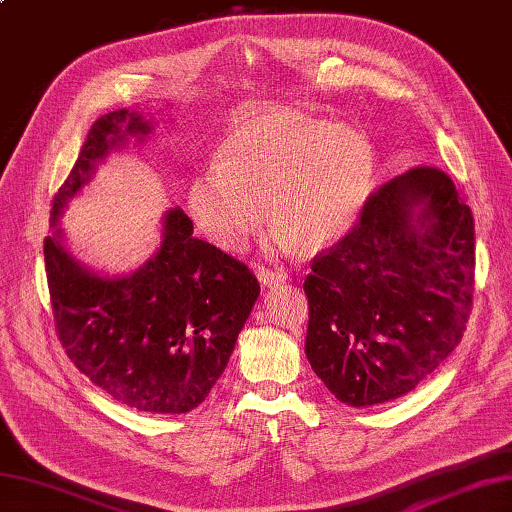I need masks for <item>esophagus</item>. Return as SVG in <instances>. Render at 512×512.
<instances>
[{"instance_id": "obj_1", "label": "esophagus", "mask_w": 512, "mask_h": 512, "mask_svg": "<svg viewBox=\"0 0 512 512\" xmlns=\"http://www.w3.org/2000/svg\"><path fill=\"white\" fill-rule=\"evenodd\" d=\"M257 277H259V281H262L264 286H279V284H284V281L288 279V273H286L284 268H277V270H273V268H259Z\"/></svg>"}]
</instances>
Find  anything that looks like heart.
I'll use <instances>...</instances> for the list:
<instances>
[{"mask_svg": "<svg viewBox=\"0 0 512 512\" xmlns=\"http://www.w3.org/2000/svg\"><path fill=\"white\" fill-rule=\"evenodd\" d=\"M376 156L365 132L299 110L246 118L226 138L222 165L189 184L200 231L226 250L242 248L268 213L273 244L323 248L350 231L374 184Z\"/></svg>", "mask_w": 512, "mask_h": 512, "instance_id": "heart-1", "label": "heart"}]
</instances>
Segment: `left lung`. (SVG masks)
Segmentation results:
<instances>
[{"instance_id":"1","label":"left lung","mask_w":512,"mask_h":512,"mask_svg":"<svg viewBox=\"0 0 512 512\" xmlns=\"http://www.w3.org/2000/svg\"><path fill=\"white\" fill-rule=\"evenodd\" d=\"M310 264L314 374L350 407L396 400L462 341L475 288L473 213L442 169H409L369 195L361 220Z\"/></svg>"}]
</instances>
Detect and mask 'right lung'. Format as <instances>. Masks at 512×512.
Masks as SVG:
<instances>
[{
  "instance_id": "add662e5",
  "label": "right lung",
  "mask_w": 512,
  "mask_h": 512,
  "mask_svg": "<svg viewBox=\"0 0 512 512\" xmlns=\"http://www.w3.org/2000/svg\"><path fill=\"white\" fill-rule=\"evenodd\" d=\"M149 132L136 112L101 116L54 195L52 226L99 160L127 136ZM43 257L65 354L105 394L147 413H187L209 396L259 297L248 266L193 237L178 206L165 215L156 255L132 275L92 273L63 246L61 228L43 239Z\"/></svg>"
}]
</instances>
